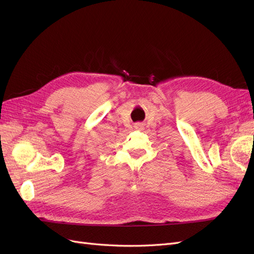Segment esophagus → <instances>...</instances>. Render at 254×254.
Returning a JSON list of instances; mask_svg holds the SVG:
<instances>
[{
  "instance_id": "34e87169",
  "label": "esophagus",
  "mask_w": 254,
  "mask_h": 254,
  "mask_svg": "<svg viewBox=\"0 0 254 254\" xmlns=\"http://www.w3.org/2000/svg\"><path fill=\"white\" fill-rule=\"evenodd\" d=\"M134 129L135 130H143L144 129V124H142V123H136V124H134Z\"/></svg>"
}]
</instances>
